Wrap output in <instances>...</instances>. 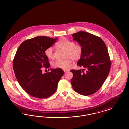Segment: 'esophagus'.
Wrapping results in <instances>:
<instances>
[{
  "label": "esophagus",
  "instance_id": "obj_1",
  "mask_svg": "<svg viewBox=\"0 0 129 129\" xmlns=\"http://www.w3.org/2000/svg\"><path fill=\"white\" fill-rule=\"evenodd\" d=\"M68 72V71H64V72H65V73H67Z\"/></svg>",
  "mask_w": 129,
  "mask_h": 129
}]
</instances>
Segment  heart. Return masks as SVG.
<instances>
[{"label": "heart", "instance_id": "1", "mask_svg": "<svg viewBox=\"0 0 129 129\" xmlns=\"http://www.w3.org/2000/svg\"><path fill=\"white\" fill-rule=\"evenodd\" d=\"M55 46L65 51V60H57L53 62V66L56 68L61 69L64 70H67L72 62V59L74 61L79 60L82 57L83 48L80 44H75V43L67 38H61L55 44ZM45 55L49 59H53V49L52 47L47 48L45 51Z\"/></svg>", "mask_w": 129, "mask_h": 129}]
</instances>
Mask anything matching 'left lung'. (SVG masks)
I'll list each match as a JSON object with an SVG mask.
<instances>
[{"label":"left lung","instance_id":"8db88e82","mask_svg":"<svg viewBox=\"0 0 129 129\" xmlns=\"http://www.w3.org/2000/svg\"><path fill=\"white\" fill-rule=\"evenodd\" d=\"M73 40L83 48L77 65L83 69L72 70L71 84L76 92L83 95L95 93L101 88L111 68L110 56L104 42L99 37L83 31L72 35Z\"/></svg>","mask_w":129,"mask_h":129}]
</instances>
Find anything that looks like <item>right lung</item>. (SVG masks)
<instances>
[{
  "mask_svg": "<svg viewBox=\"0 0 129 129\" xmlns=\"http://www.w3.org/2000/svg\"><path fill=\"white\" fill-rule=\"evenodd\" d=\"M57 38L39 36L26 40L18 47L13 60V69L18 82L23 90L33 97L46 99L55 92L64 72L61 69H51L42 73V68L50 66L45 51Z\"/></svg>",
  "mask_w": 129,
  "mask_h": 129,
  "instance_id": "1",
  "label": "right lung"
}]
</instances>
